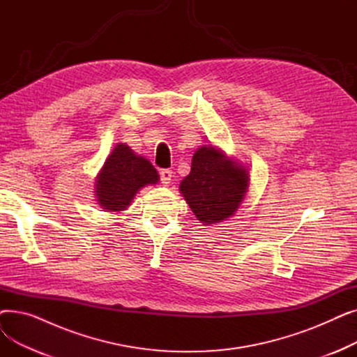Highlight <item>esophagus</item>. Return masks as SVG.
Returning <instances> with one entry per match:
<instances>
[{
    "instance_id": "34e87169",
    "label": "esophagus",
    "mask_w": 357,
    "mask_h": 357,
    "mask_svg": "<svg viewBox=\"0 0 357 357\" xmlns=\"http://www.w3.org/2000/svg\"><path fill=\"white\" fill-rule=\"evenodd\" d=\"M160 181L163 185H169L172 181V171H169V169H162L160 171Z\"/></svg>"
}]
</instances>
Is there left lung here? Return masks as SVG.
Instances as JSON below:
<instances>
[{
  "label": "left lung",
  "mask_w": 357,
  "mask_h": 357,
  "mask_svg": "<svg viewBox=\"0 0 357 357\" xmlns=\"http://www.w3.org/2000/svg\"><path fill=\"white\" fill-rule=\"evenodd\" d=\"M249 169L213 144L195 150L191 172L179 185L186 204L202 226L233 217L249 191Z\"/></svg>",
  "instance_id": "1"
}]
</instances>
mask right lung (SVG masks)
Returning a JSON list of instances; mask_svg holds the SVG:
<instances>
[{"instance_id": "add662e5", "label": "right lung", "mask_w": 357, "mask_h": 357, "mask_svg": "<svg viewBox=\"0 0 357 357\" xmlns=\"http://www.w3.org/2000/svg\"><path fill=\"white\" fill-rule=\"evenodd\" d=\"M158 182L155 166L126 143H119L97 174L93 192L102 210L120 213L128 208L142 188Z\"/></svg>"}]
</instances>
